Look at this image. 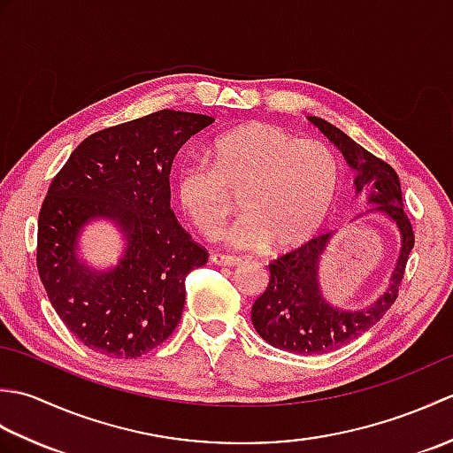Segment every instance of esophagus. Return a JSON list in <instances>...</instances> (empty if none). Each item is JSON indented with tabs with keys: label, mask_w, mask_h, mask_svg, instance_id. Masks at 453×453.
<instances>
[{
	"label": "esophagus",
	"mask_w": 453,
	"mask_h": 453,
	"mask_svg": "<svg viewBox=\"0 0 453 453\" xmlns=\"http://www.w3.org/2000/svg\"><path fill=\"white\" fill-rule=\"evenodd\" d=\"M210 261L214 265H219V266H237L239 263H242V258L235 255H226V253H211Z\"/></svg>",
	"instance_id": "34e87169"
}]
</instances>
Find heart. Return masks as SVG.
Here are the masks:
<instances>
[{"label":"heart","mask_w":453,"mask_h":453,"mask_svg":"<svg viewBox=\"0 0 453 453\" xmlns=\"http://www.w3.org/2000/svg\"><path fill=\"white\" fill-rule=\"evenodd\" d=\"M208 159L177 169L180 208L202 235L214 237L239 206L245 214L224 234L239 249H294L319 232L341 188V161L315 140L266 122L243 124L211 142Z\"/></svg>","instance_id":"heart-1"}]
</instances>
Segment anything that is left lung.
I'll return each instance as SVG.
<instances>
[{
	"instance_id": "obj_1",
	"label": "left lung",
	"mask_w": 453,
	"mask_h": 453,
	"mask_svg": "<svg viewBox=\"0 0 453 453\" xmlns=\"http://www.w3.org/2000/svg\"><path fill=\"white\" fill-rule=\"evenodd\" d=\"M315 127L342 151L344 159L356 171V192L368 195L373 210L393 219L401 232V255L391 276L389 290L378 302L360 311H346L325 302L317 271L319 258L331 239V232L315 235L310 242L278 255L268 265L271 280L266 290L253 303L251 319L257 333L276 349L294 354H323L358 339L378 323L395 303L405 276L409 255L415 247V232L403 210L401 182L395 169L360 143L346 136L342 130L323 119H310Z\"/></svg>"
}]
</instances>
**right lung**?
Here are the masks:
<instances>
[{"instance_id":"add662e5","label":"right lung","mask_w":453,"mask_h":453,"mask_svg":"<svg viewBox=\"0 0 453 453\" xmlns=\"http://www.w3.org/2000/svg\"><path fill=\"white\" fill-rule=\"evenodd\" d=\"M214 122L163 109L85 138L58 171L38 214L36 268L56 313L88 349L138 358L167 341L185 307L187 274L208 261L171 210L169 175L177 151ZM91 217L121 226L129 245L109 273L74 258Z\"/></svg>"}]
</instances>
